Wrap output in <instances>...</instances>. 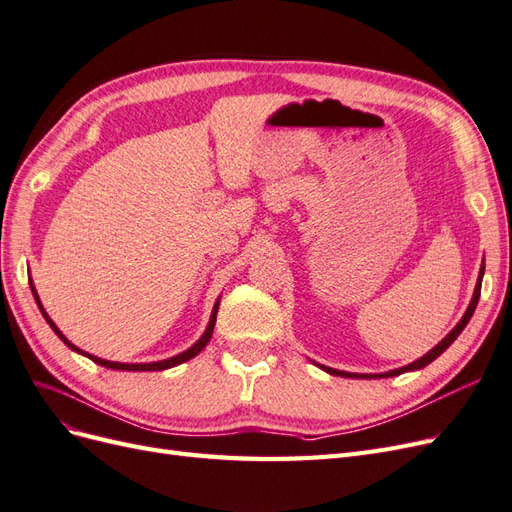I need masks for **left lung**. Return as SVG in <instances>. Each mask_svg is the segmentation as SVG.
<instances>
[{"label":"left lung","instance_id":"1","mask_svg":"<svg viewBox=\"0 0 512 512\" xmlns=\"http://www.w3.org/2000/svg\"><path fill=\"white\" fill-rule=\"evenodd\" d=\"M483 273H485V265H483V269H480V275H478V282H476V288H474V297H472V301H470V307H468V312L463 314V318L459 320V324L457 327L448 333L442 342L433 348V350H429L425 356H421V359L418 361H414V363H410V365H406V367H401V369H393V371H389V374H382V376H359V374H346V371H339V369H331V367H322L324 371H329V374H333V376H344V378H389V376H399V374H404V371H412V369H421V367H425V365H429L431 361H436L438 356L451 346L455 339L459 337V333L466 329V324L470 322V318H472V314H474V309H476V303H478V297H480V282H483Z\"/></svg>","mask_w":512,"mask_h":512}]
</instances>
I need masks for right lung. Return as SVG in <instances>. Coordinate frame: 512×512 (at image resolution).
<instances>
[{"label": "right lung", "instance_id": "add662e5", "mask_svg": "<svg viewBox=\"0 0 512 512\" xmlns=\"http://www.w3.org/2000/svg\"><path fill=\"white\" fill-rule=\"evenodd\" d=\"M32 292H34V299H36V303H38V307H40V312H42V316H44V320L49 322V327L59 335V339L61 342H64L68 348H72L74 352H81V354H85V356H89L91 361L94 363H98V365H102V367H108V369H121V371H162V369H168V367H175V365H179V363H185V361H190L192 356H196L200 350H203L207 344H209V339H211V333H213V327H215V316H218V307H220V303H215V307H213V314H211V320H209V327H207V331H205V335L198 339V342L190 348V350H185V352H181V354H177V356H173V359H166V361H158V363H113V361H104V359H98V356H91V354H87V352H83V350H79L76 346H72L68 339L61 335V331L55 327V322L49 318V314L44 312V307L40 305V299H38V292L34 290V286H32Z\"/></svg>", "mask_w": 512, "mask_h": 512}]
</instances>
